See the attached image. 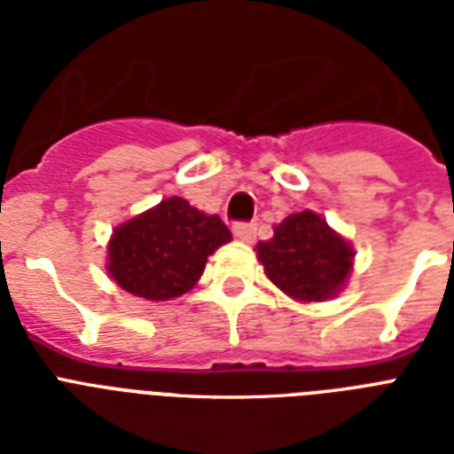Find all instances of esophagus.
<instances>
[{
  "instance_id": "obj_1",
  "label": "esophagus",
  "mask_w": 454,
  "mask_h": 454,
  "mask_svg": "<svg viewBox=\"0 0 454 454\" xmlns=\"http://www.w3.org/2000/svg\"><path fill=\"white\" fill-rule=\"evenodd\" d=\"M233 235L242 242H252L256 238V223H247V221H238L233 223Z\"/></svg>"
}]
</instances>
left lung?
Returning <instances> with one entry per match:
<instances>
[{"mask_svg": "<svg viewBox=\"0 0 454 454\" xmlns=\"http://www.w3.org/2000/svg\"><path fill=\"white\" fill-rule=\"evenodd\" d=\"M351 245L316 212L290 214L273 228V238L256 245L270 283L297 301L337 297L353 269Z\"/></svg>", "mask_w": 454, "mask_h": 454, "instance_id": "1", "label": "left lung"}]
</instances>
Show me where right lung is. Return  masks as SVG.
Wrapping results in <instances>:
<instances>
[{
  "label": "right lung",
  "mask_w": 454,
  "mask_h": 454,
  "mask_svg": "<svg viewBox=\"0 0 454 454\" xmlns=\"http://www.w3.org/2000/svg\"><path fill=\"white\" fill-rule=\"evenodd\" d=\"M231 240L216 214H205L184 198L162 200L113 231L108 273L124 292L148 301L181 297L198 283L207 256Z\"/></svg>",
  "instance_id": "obj_1"
}]
</instances>
